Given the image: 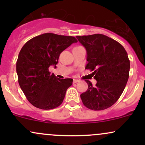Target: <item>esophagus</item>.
<instances>
[{
    "instance_id": "obj_1",
    "label": "esophagus",
    "mask_w": 145,
    "mask_h": 145,
    "mask_svg": "<svg viewBox=\"0 0 145 145\" xmlns=\"http://www.w3.org/2000/svg\"><path fill=\"white\" fill-rule=\"evenodd\" d=\"M79 82V80H76V79H74V80H73V82L74 83H77Z\"/></svg>"
}]
</instances>
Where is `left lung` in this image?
Masks as SVG:
<instances>
[{"mask_svg":"<svg viewBox=\"0 0 145 145\" xmlns=\"http://www.w3.org/2000/svg\"><path fill=\"white\" fill-rule=\"evenodd\" d=\"M76 37L87 52L85 69L93 71L97 80L95 86L86 80L88 89L80 95L83 104L93 110L108 108L119 99L129 78L127 52L118 41L102 34Z\"/></svg>","mask_w":145,"mask_h":145,"instance_id":"8db88e82","label":"left lung"}]
</instances>
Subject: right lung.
<instances>
[{
    "label": "right lung",
    "mask_w": 145,
    "mask_h": 145,
    "mask_svg": "<svg viewBox=\"0 0 145 145\" xmlns=\"http://www.w3.org/2000/svg\"><path fill=\"white\" fill-rule=\"evenodd\" d=\"M76 42L74 37L47 33L32 38L22 48L16 62L18 82L33 106L50 110L62 104L73 79L57 78L49 67H56L60 54Z\"/></svg>",
    "instance_id": "1"
}]
</instances>
